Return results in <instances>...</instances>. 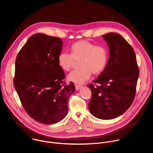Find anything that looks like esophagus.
<instances>
[{
	"label": "esophagus",
	"mask_w": 153,
	"mask_h": 153,
	"mask_svg": "<svg viewBox=\"0 0 153 153\" xmlns=\"http://www.w3.org/2000/svg\"><path fill=\"white\" fill-rule=\"evenodd\" d=\"M75 86H76V90H79L82 88V85H75Z\"/></svg>",
	"instance_id": "1"
}]
</instances>
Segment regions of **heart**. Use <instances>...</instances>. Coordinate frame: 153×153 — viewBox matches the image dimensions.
<instances>
[{
    "mask_svg": "<svg viewBox=\"0 0 153 153\" xmlns=\"http://www.w3.org/2000/svg\"><path fill=\"white\" fill-rule=\"evenodd\" d=\"M71 54L61 53L58 56V63L64 71H69L76 61L79 62V70L71 72L68 79L77 84H82L91 76L99 75L105 70L108 59L107 49L96 46L90 41L82 40L72 44Z\"/></svg>",
    "mask_w": 153,
    "mask_h": 153,
    "instance_id": "b5f03b06",
    "label": "heart"
}]
</instances>
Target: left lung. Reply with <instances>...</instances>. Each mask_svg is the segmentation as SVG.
Segmentation results:
<instances>
[{"label": "left lung", "instance_id": "obj_1", "mask_svg": "<svg viewBox=\"0 0 153 153\" xmlns=\"http://www.w3.org/2000/svg\"><path fill=\"white\" fill-rule=\"evenodd\" d=\"M110 51V57L102 73L88 85L92 92L88 106L94 117L109 120L124 113L131 105L139 74L135 52L119 34L102 36Z\"/></svg>", "mask_w": 153, "mask_h": 153}]
</instances>
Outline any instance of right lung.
Returning <instances> with one entry per match:
<instances>
[{
  "instance_id": "obj_1",
  "label": "right lung",
  "mask_w": 153,
  "mask_h": 153,
  "mask_svg": "<svg viewBox=\"0 0 153 153\" xmlns=\"http://www.w3.org/2000/svg\"><path fill=\"white\" fill-rule=\"evenodd\" d=\"M63 42L56 37L32 35L19 52L14 86L28 114L43 124H54L68 113V100L75 91L73 82L65 85L58 63Z\"/></svg>"
}]
</instances>
